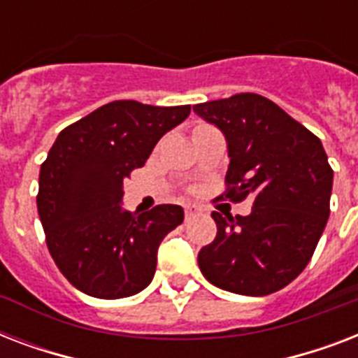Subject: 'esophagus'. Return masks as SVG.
<instances>
[{
  "label": "esophagus",
  "instance_id": "esophagus-1",
  "mask_svg": "<svg viewBox=\"0 0 358 358\" xmlns=\"http://www.w3.org/2000/svg\"><path fill=\"white\" fill-rule=\"evenodd\" d=\"M195 215H199V210H196L195 206H185V221H189V219H193Z\"/></svg>",
  "mask_w": 358,
  "mask_h": 358
}]
</instances>
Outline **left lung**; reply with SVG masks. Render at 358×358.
Wrapping results in <instances>:
<instances>
[{
    "label": "left lung",
    "mask_w": 358,
    "mask_h": 358,
    "mask_svg": "<svg viewBox=\"0 0 358 358\" xmlns=\"http://www.w3.org/2000/svg\"><path fill=\"white\" fill-rule=\"evenodd\" d=\"M193 111L227 139L224 199H255L245 217L212 213L217 236L199 252L202 275L232 294L278 292L305 269L327 224L333 169L322 141L255 92L196 103Z\"/></svg>",
    "instance_id": "obj_1"
}]
</instances>
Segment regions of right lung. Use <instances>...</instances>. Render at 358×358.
Masks as SVG:
<instances>
[{"label":"right lung","mask_w":358,"mask_h":358,"mask_svg":"<svg viewBox=\"0 0 358 358\" xmlns=\"http://www.w3.org/2000/svg\"><path fill=\"white\" fill-rule=\"evenodd\" d=\"M191 106L106 103L57 135L38 176L36 208L59 271L98 299L139 294L154 278L162 239L184 221L176 204L122 208V184L145 165Z\"/></svg>","instance_id":"add662e5"}]
</instances>
